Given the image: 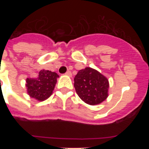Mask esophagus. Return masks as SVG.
I'll return each instance as SVG.
<instances>
[{
  "instance_id": "1",
  "label": "esophagus",
  "mask_w": 149,
  "mask_h": 149,
  "mask_svg": "<svg viewBox=\"0 0 149 149\" xmlns=\"http://www.w3.org/2000/svg\"><path fill=\"white\" fill-rule=\"evenodd\" d=\"M65 74H66L67 76H69V77H72V72H70V71H68V72H66V73H65Z\"/></svg>"
}]
</instances>
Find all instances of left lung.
<instances>
[{
  "instance_id": "8db88e82",
  "label": "left lung",
  "mask_w": 149,
  "mask_h": 149,
  "mask_svg": "<svg viewBox=\"0 0 149 149\" xmlns=\"http://www.w3.org/2000/svg\"><path fill=\"white\" fill-rule=\"evenodd\" d=\"M74 81L76 93L88 104H99L108 97V79L94 68L86 67L81 69Z\"/></svg>"
}]
</instances>
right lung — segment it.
Wrapping results in <instances>:
<instances>
[{"label": "right lung", "mask_w": 149, "mask_h": 149, "mask_svg": "<svg viewBox=\"0 0 149 149\" xmlns=\"http://www.w3.org/2000/svg\"><path fill=\"white\" fill-rule=\"evenodd\" d=\"M59 75L56 72L42 69L35 78L26 79L25 86L30 98L39 101L48 99L52 95Z\"/></svg>", "instance_id": "right-lung-1"}]
</instances>
